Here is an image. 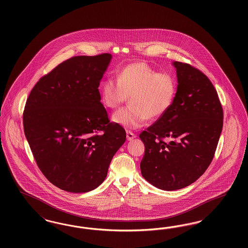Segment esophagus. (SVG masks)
Masks as SVG:
<instances>
[{"instance_id": "34e87169", "label": "esophagus", "mask_w": 248, "mask_h": 248, "mask_svg": "<svg viewBox=\"0 0 248 248\" xmlns=\"http://www.w3.org/2000/svg\"><path fill=\"white\" fill-rule=\"evenodd\" d=\"M126 134H127V135H126V138H127L128 140H133L135 139V135H134L131 131H127Z\"/></svg>"}]
</instances>
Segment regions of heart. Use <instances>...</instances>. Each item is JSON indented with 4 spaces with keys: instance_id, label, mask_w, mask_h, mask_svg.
Listing matches in <instances>:
<instances>
[{
    "instance_id": "1",
    "label": "heart",
    "mask_w": 248,
    "mask_h": 248,
    "mask_svg": "<svg viewBox=\"0 0 248 248\" xmlns=\"http://www.w3.org/2000/svg\"><path fill=\"white\" fill-rule=\"evenodd\" d=\"M138 98V103L141 104L144 109L150 113H159L165 108V95L160 90L149 89L148 91H144Z\"/></svg>"
}]
</instances>
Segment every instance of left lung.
I'll return each instance as SVG.
<instances>
[{
    "instance_id": "left-lung-1",
    "label": "left lung",
    "mask_w": 248,
    "mask_h": 248,
    "mask_svg": "<svg viewBox=\"0 0 248 248\" xmlns=\"http://www.w3.org/2000/svg\"><path fill=\"white\" fill-rule=\"evenodd\" d=\"M108 57L78 56L60 63L39 80L26 102L24 132L36 164L53 185L69 192L102 184L125 141V131L109 123L100 102Z\"/></svg>"
}]
</instances>
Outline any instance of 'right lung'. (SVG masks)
I'll return each instance as SVG.
<instances>
[{"label":"right lung","instance_id":"right-lung-1","mask_svg":"<svg viewBox=\"0 0 248 248\" xmlns=\"http://www.w3.org/2000/svg\"><path fill=\"white\" fill-rule=\"evenodd\" d=\"M173 102L140 138L145 146L142 176L165 190L196 181L212 162L223 126V110L210 80L189 64L175 61Z\"/></svg>","mask_w":248,"mask_h":248}]
</instances>
